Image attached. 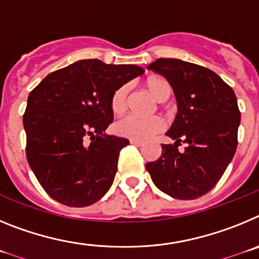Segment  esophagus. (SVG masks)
<instances>
[{
    "mask_svg": "<svg viewBox=\"0 0 259 259\" xmlns=\"http://www.w3.org/2000/svg\"><path fill=\"white\" fill-rule=\"evenodd\" d=\"M130 143L132 144V145H136V146H143L144 145V143L143 141H140V140H130Z\"/></svg>",
    "mask_w": 259,
    "mask_h": 259,
    "instance_id": "obj_1",
    "label": "esophagus"
}]
</instances>
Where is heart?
I'll use <instances>...</instances> for the list:
<instances>
[{"label": "heart", "mask_w": 259, "mask_h": 259, "mask_svg": "<svg viewBox=\"0 0 259 259\" xmlns=\"http://www.w3.org/2000/svg\"><path fill=\"white\" fill-rule=\"evenodd\" d=\"M145 87L148 88L153 97L159 102H164L171 95V85L166 79L159 76L149 77L145 81ZM128 85L119 87L111 97V110L115 114L124 113L127 109L128 101ZM164 122L159 116H149L143 118L137 115H127L119 119L114 125V131L116 135L132 140H148L158 132L163 131Z\"/></svg>", "instance_id": "1"}]
</instances>
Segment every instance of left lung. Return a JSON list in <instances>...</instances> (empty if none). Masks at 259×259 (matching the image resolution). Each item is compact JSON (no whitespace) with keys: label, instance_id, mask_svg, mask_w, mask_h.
<instances>
[{"label":"left lung","instance_id":"obj_1","mask_svg":"<svg viewBox=\"0 0 259 259\" xmlns=\"http://www.w3.org/2000/svg\"><path fill=\"white\" fill-rule=\"evenodd\" d=\"M168 80L178 114L166 132L175 140L162 145V155L146 163L159 191L178 200H194L219 182L237 148L240 114L233 89L214 71L175 58L148 66ZM180 142L186 144L179 152Z\"/></svg>","mask_w":259,"mask_h":259}]
</instances>
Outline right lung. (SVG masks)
<instances>
[{
    "label": "right lung",
    "mask_w": 259,
    "mask_h": 259,
    "mask_svg": "<svg viewBox=\"0 0 259 259\" xmlns=\"http://www.w3.org/2000/svg\"><path fill=\"white\" fill-rule=\"evenodd\" d=\"M136 65L81 59L48 75L28 96L23 125L32 171L50 197L72 207L104 197L115 178L127 139L105 132L111 97L143 75Z\"/></svg>",
    "instance_id": "1"
}]
</instances>
